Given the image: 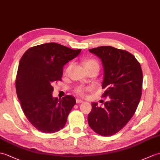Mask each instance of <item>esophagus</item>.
Instances as JSON below:
<instances>
[{"instance_id":"obj_1","label":"esophagus","mask_w":160,"mask_h":160,"mask_svg":"<svg viewBox=\"0 0 160 160\" xmlns=\"http://www.w3.org/2000/svg\"><path fill=\"white\" fill-rule=\"evenodd\" d=\"M83 101L82 99H76V103H82Z\"/></svg>"}]
</instances>
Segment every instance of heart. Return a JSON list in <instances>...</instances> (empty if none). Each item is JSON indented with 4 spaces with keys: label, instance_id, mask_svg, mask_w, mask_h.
<instances>
[{
    "label": "heart",
    "instance_id": "1",
    "mask_svg": "<svg viewBox=\"0 0 160 160\" xmlns=\"http://www.w3.org/2000/svg\"><path fill=\"white\" fill-rule=\"evenodd\" d=\"M94 65H97L99 67V65L98 63L96 62L94 60H92V59H88V60L84 62V68H85V67H88V66H94ZM85 91H86V89L85 88H78L76 90V92H77L78 94H79L80 95H83Z\"/></svg>",
    "mask_w": 160,
    "mask_h": 160
}]
</instances>
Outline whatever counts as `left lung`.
Wrapping results in <instances>:
<instances>
[{
    "label": "left lung",
    "instance_id": "obj_1",
    "mask_svg": "<svg viewBox=\"0 0 160 160\" xmlns=\"http://www.w3.org/2000/svg\"><path fill=\"white\" fill-rule=\"evenodd\" d=\"M100 59L103 68L102 97L104 107L92 103L88 115L90 128L99 135L112 136L124 127L134 114L141 98L142 72L138 61L125 50L103 46L88 50Z\"/></svg>",
    "mask_w": 160,
    "mask_h": 160
}]
</instances>
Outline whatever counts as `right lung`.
I'll return each mask as SVG.
<instances>
[{"mask_svg":"<svg viewBox=\"0 0 160 160\" xmlns=\"http://www.w3.org/2000/svg\"><path fill=\"white\" fill-rule=\"evenodd\" d=\"M80 52L46 43L29 48L21 58L16 81L17 95L25 116L39 131L51 133L64 128L76 99L72 95L54 98L52 84L61 80L63 67Z\"/></svg>","mask_w":160,"mask_h":160,"instance_id":"add662e5","label":"right lung"}]
</instances>
